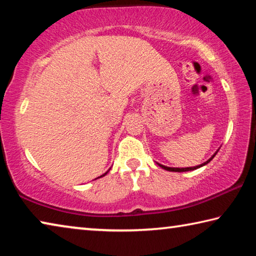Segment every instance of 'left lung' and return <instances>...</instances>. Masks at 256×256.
I'll use <instances>...</instances> for the list:
<instances>
[{
	"label": "left lung",
	"instance_id": "8db88e82",
	"mask_svg": "<svg viewBox=\"0 0 256 256\" xmlns=\"http://www.w3.org/2000/svg\"><path fill=\"white\" fill-rule=\"evenodd\" d=\"M219 150H216V152H218ZM216 152L212 156V157L209 159V160H206V162H203V164H198V166H194V167H186V168H174V167H167V166H164V164H158L160 167L162 168H164V170H170V172H190V170H198V168H200V167H202V166H204V164H209L212 159L214 158V156L216 154Z\"/></svg>",
	"mask_w": 256,
	"mask_h": 256
}]
</instances>
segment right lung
Wrapping results in <instances>:
<instances>
[{
  "label": "right lung",
  "instance_id": "add662e5",
  "mask_svg": "<svg viewBox=\"0 0 256 256\" xmlns=\"http://www.w3.org/2000/svg\"><path fill=\"white\" fill-rule=\"evenodd\" d=\"M106 174H107V172H105V174H104V175H102V176H100V177H102V176H105V175H106ZM97 178H99V177H97Z\"/></svg>",
  "mask_w": 256,
  "mask_h": 256
}]
</instances>
